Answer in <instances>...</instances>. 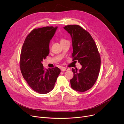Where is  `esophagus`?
<instances>
[{"label":"esophagus","mask_w":124,"mask_h":124,"mask_svg":"<svg viewBox=\"0 0 124 124\" xmlns=\"http://www.w3.org/2000/svg\"><path fill=\"white\" fill-rule=\"evenodd\" d=\"M68 70H69L68 69L65 68H63L61 69V70H62V71H68Z\"/></svg>","instance_id":"obj_1"}]
</instances>
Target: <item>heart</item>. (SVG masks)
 I'll list each match as a JSON object with an SVG mask.
<instances>
[{
	"label": "heart",
	"instance_id": "1",
	"mask_svg": "<svg viewBox=\"0 0 124 124\" xmlns=\"http://www.w3.org/2000/svg\"><path fill=\"white\" fill-rule=\"evenodd\" d=\"M63 40H61V41H63Z\"/></svg>",
	"mask_w": 124,
	"mask_h": 124
}]
</instances>
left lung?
I'll use <instances>...</instances> for the list:
<instances>
[{
    "instance_id": "obj_1",
    "label": "left lung",
    "mask_w": 124,
    "mask_h": 124,
    "mask_svg": "<svg viewBox=\"0 0 124 124\" xmlns=\"http://www.w3.org/2000/svg\"><path fill=\"white\" fill-rule=\"evenodd\" d=\"M64 29L72 39L73 61L78 60L82 65L78 71L72 68L74 77L70 80V85L77 91L85 92L92 87L99 76L101 58L98 48L89 33L79 25H67Z\"/></svg>"
}]
</instances>
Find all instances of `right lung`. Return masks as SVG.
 <instances>
[{
    "instance_id": "add662e5",
    "label": "right lung",
    "mask_w": 124,
    "mask_h": 124,
    "mask_svg": "<svg viewBox=\"0 0 124 124\" xmlns=\"http://www.w3.org/2000/svg\"><path fill=\"white\" fill-rule=\"evenodd\" d=\"M57 27L46 26L34 29L26 37L21 53L20 68L29 86L36 92H50L61 70L58 67L45 69L42 62L49 53V42Z\"/></svg>"
}]
</instances>
